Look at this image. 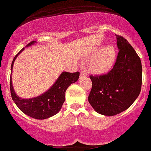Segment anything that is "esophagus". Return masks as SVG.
Wrapping results in <instances>:
<instances>
[{
  "mask_svg": "<svg viewBox=\"0 0 151 151\" xmlns=\"http://www.w3.org/2000/svg\"><path fill=\"white\" fill-rule=\"evenodd\" d=\"M85 75H86V72L85 71H80V78H82V77H84Z\"/></svg>",
  "mask_w": 151,
  "mask_h": 151,
  "instance_id": "obj_1",
  "label": "esophagus"
}]
</instances>
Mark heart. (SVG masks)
I'll use <instances>...</instances> for the list:
<instances>
[{
	"instance_id": "heart-1",
	"label": "heart",
	"mask_w": 151,
	"mask_h": 151,
	"mask_svg": "<svg viewBox=\"0 0 151 151\" xmlns=\"http://www.w3.org/2000/svg\"><path fill=\"white\" fill-rule=\"evenodd\" d=\"M100 51L98 49L94 55H96ZM115 58V49L112 46L106 47L97 57L91 63V68L96 73H102L108 71L113 65Z\"/></svg>"
}]
</instances>
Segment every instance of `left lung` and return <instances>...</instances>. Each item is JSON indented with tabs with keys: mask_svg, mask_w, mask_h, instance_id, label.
Wrapping results in <instances>:
<instances>
[{
	"mask_svg": "<svg viewBox=\"0 0 151 151\" xmlns=\"http://www.w3.org/2000/svg\"><path fill=\"white\" fill-rule=\"evenodd\" d=\"M118 51L107 74L90 75L92 87L88 102L98 113L112 116L130 106L140 94L142 83L141 60L126 39L115 35Z\"/></svg>",
	"mask_w": 151,
	"mask_h": 151,
	"instance_id": "8db88e82",
	"label": "left lung"
}]
</instances>
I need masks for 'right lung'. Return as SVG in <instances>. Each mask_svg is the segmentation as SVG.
<instances>
[{
    "instance_id": "obj_1",
    "label": "right lung",
    "mask_w": 151,
    "mask_h": 151,
    "mask_svg": "<svg viewBox=\"0 0 151 151\" xmlns=\"http://www.w3.org/2000/svg\"><path fill=\"white\" fill-rule=\"evenodd\" d=\"M34 43L35 41L31 42L27 46H29ZM23 50L24 48L22 49L14 57L11 65V70H12L15 60ZM79 76L80 72L78 71L74 73L63 72L50 89L42 95L30 99H23L15 94L10 77L9 86L11 96L15 104L22 112L36 119H46L56 115L61 109L65 99V96L66 89L71 83L77 81Z\"/></svg>"
}]
</instances>
